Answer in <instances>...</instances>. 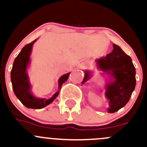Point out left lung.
I'll use <instances>...</instances> for the list:
<instances>
[{"label":"left lung","mask_w":147,"mask_h":147,"mask_svg":"<svg viewBox=\"0 0 147 147\" xmlns=\"http://www.w3.org/2000/svg\"><path fill=\"white\" fill-rule=\"evenodd\" d=\"M97 68L105 78V97L109 101L107 112L115 113L129 101L136 86V70L130 57L113 44V50L106 56L96 59ZM82 84L92 78V71L84 70Z\"/></svg>","instance_id":"1"}]
</instances>
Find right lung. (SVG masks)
Segmentation results:
<instances>
[{
  "label": "right lung",
  "mask_w": 147,
  "mask_h": 147,
  "mask_svg": "<svg viewBox=\"0 0 147 147\" xmlns=\"http://www.w3.org/2000/svg\"><path fill=\"white\" fill-rule=\"evenodd\" d=\"M37 38L22 48L20 53L14 61L10 74L12 89L17 98L28 109H41L51 103L59 94L63 83L68 79L70 72L62 75L58 82V90L51 98H38L32 92V84L29 80L27 69L31 63V53L34 44Z\"/></svg>",
  "instance_id": "obj_1"
}]
</instances>
